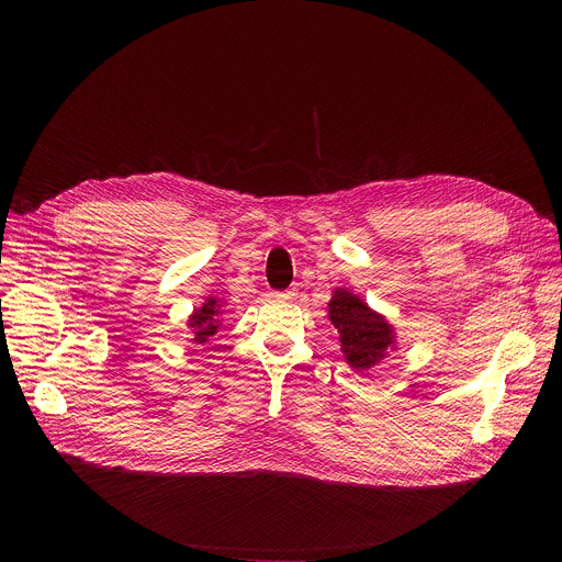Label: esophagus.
<instances>
[{
	"label": "esophagus",
	"instance_id": "esophagus-1",
	"mask_svg": "<svg viewBox=\"0 0 562 562\" xmlns=\"http://www.w3.org/2000/svg\"><path fill=\"white\" fill-rule=\"evenodd\" d=\"M296 296H299L296 289H286V291H280V293H278V301H293Z\"/></svg>",
	"mask_w": 562,
	"mask_h": 562
}]
</instances>
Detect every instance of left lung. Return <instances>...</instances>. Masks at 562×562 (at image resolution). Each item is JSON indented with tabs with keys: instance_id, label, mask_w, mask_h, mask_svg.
I'll return each mask as SVG.
<instances>
[{
	"instance_id": "8db88e82",
	"label": "left lung",
	"mask_w": 562,
	"mask_h": 562,
	"mask_svg": "<svg viewBox=\"0 0 562 562\" xmlns=\"http://www.w3.org/2000/svg\"><path fill=\"white\" fill-rule=\"evenodd\" d=\"M330 321L341 335V350L352 369H369L385 358V350L392 344V328L352 293L335 291Z\"/></svg>"
}]
</instances>
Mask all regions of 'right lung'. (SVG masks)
I'll return each mask as SVG.
<instances>
[{
  "instance_id": "right-lung-1",
  "label": "right lung",
  "mask_w": 562,
  "mask_h": 562,
  "mask_svg": "<svg viewBox=\"0 0 562 562\" xmlns=\"http://www.w3.org/2000/svg\"><path fill=\"white\" fill-rule=\"evenodd\" d=\"M218 316H221V305L212 299L202 305L200 312L191 316V328L195 330V341H204L206 337L216 333Z\"/></svg>"
}]
</instances>
